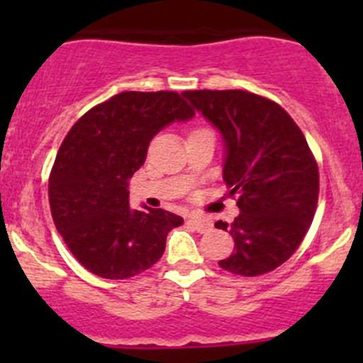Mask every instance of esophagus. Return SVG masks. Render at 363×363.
Wrapping results in <instances>:
<instances>
[{
  "instance_id": "1",
  "label": "esophagus",
  "mask_w": 363,
  "mask_h": 363,
  "mask_svg": "<svg viewBox=\"0 0 363 363\" xmlns=\"http://www.w3.org/2000/svg\"><path fill=\"white\" fill-rule=\"evenodd\" d=\"M188 223L196 230L199 233H207L212 230V223L208 219L200 218V216H189Z\"/></svg>"
}]
</instances>
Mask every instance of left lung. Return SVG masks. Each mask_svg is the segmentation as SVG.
I'll return each instance as SVG.
<instances>
[{"instance_id": "obj_1", "label": "left lung", "mask_w": 363, "mask_h": 363, "mask_svg": "<svg viewBox=\"0 0 363 363\" xmlns=\"http://www.w3.org/2000/svg\"><path fill=\"white\" fill-rule=\"evenodd\" d=\"M191 107L219 131L223 179L237 196L235 221H218L235 240L219 265L259 276L286 262L316 212L320 175L306 137L283 107L240 89L184 91Z\"/></svg>"}]
</instances>
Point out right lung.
<instances>
[{
  "label": "right lung",
  "instance_id": "obj_1",
  "mask_svg": "<svg viewBox=\"0 0 363 363\" xmlns=\"http://www.w3.org/2000/svg\"><path fill=\"white\" fill-rule=\"evenodd\" d=\"M195 111L174 91H126L84 113L61 144L49 179L57 232L89 272L126 279L151 269L182 218L163 208L133 211L130 179L149 142Z\"/></svg>",
  "mask_w": 363,
  "mask_h": 363
}]
</instances>
